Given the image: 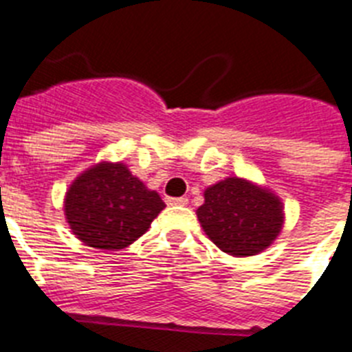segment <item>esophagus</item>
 <instances>
[{"label": "esophagus", "mask_w": 352, "mask_h": 352, "mask_svg": "<svg viewBox=\"0 0 352 352\" xmlns=\"http://www.w3.org/2000/svg\"><path fill=\"white\" fill-rule=\"evenodd\" d=\"M166 204L168 206H186L188 204V199H186V197H177V199H171V197H168Z\"/></svg>", "instance_id": "esophagus-1"}]
</instances>
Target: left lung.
I'll list each match as a JSON object with an SVG mask.
<instances>
[{
	"mask_svg": "<svg viewBox=\"0 0 352 352\" xmlns=\"http://www.w3.org/2000/svg\"><path fill=\"white\" fill-rule=\"evenodd\" d=\"M197 219L219 250L233 256H253L280 235L284 204L270 188L242 177H228L206 188Z\"/></svg>",
	"mask_w": 352,
	"mask_h": 352,
	"instance_id": "left-lung-1",
	"label": "left lung"
}]
</instances>
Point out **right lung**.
I'll list each match as a JSON object with an SVG mask.
<instances>
[{"instance_id": "obj_1", "label": "right lung", "mask_w": 352, "mask_h": 352, "mask_svg": "<svg viewBox=\"0 0 352 352\" xmlns=\"http://www.w3.org/2000/svg\"><path fill=\"white\" fill-rule=\"evenodd\" d=\"M63 208L79 241L96 250L117 251L144 235L166 204L131 175L124 162L101 161L74 179Z\"/></svg>"}]
</instances>
